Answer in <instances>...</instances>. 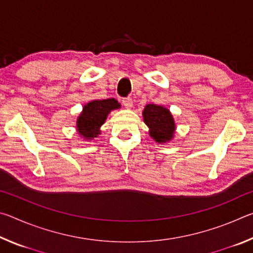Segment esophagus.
<instances>
[{"mask_svg":"<svg viewBox=\"0 0 253 253\" xmlns=\"http://www.w3.org/2000/svg\"><path fill=\"white\" fill-rule=\"evenodd\" d=\"M123 105H124V107H125V108H127V109H130L131 107H132V100H131V98H124L123 99Z\"/></svg>","mask_w":253,"mask_h":253,"instance_id":"esophagus-1","label":"esophagus"}]
</instances>
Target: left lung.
<instances>
[{
  "instance_id": "obj_1",
  "label": "left lung",
  "mask_w": 253,
  "mask_h": 253,
  "mask_svg": "<svg viewBox=\"0 0 253 253\" xmlns=\"http://www.w3.org/2000/svg\"><path fill=\"white\" fill-rule=\"evenodd\" d=\"M144 122L149 127V135L158 143L170 140L174 134L175 124L169 111L162 106L147 105L143 111Z\"/></svg>"
}]
</instances>
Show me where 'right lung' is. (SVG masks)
<instances>
[{"label":"right lung","instance_id":"1","mask_svg":"<svg viewBox=\"0 0 253 253\" xmlns=\"http://www.w3.org/2000/svg\"><path fill=\"white\" fill-rule=\"evenodd\" d=\"M121 106L116 99L93 100L84 106L77 122V128L81 136L90 139L99 134V127L105 123L107 115Z\"/></svg>","mask_w":253,"mask_h":253}]
</instances>
